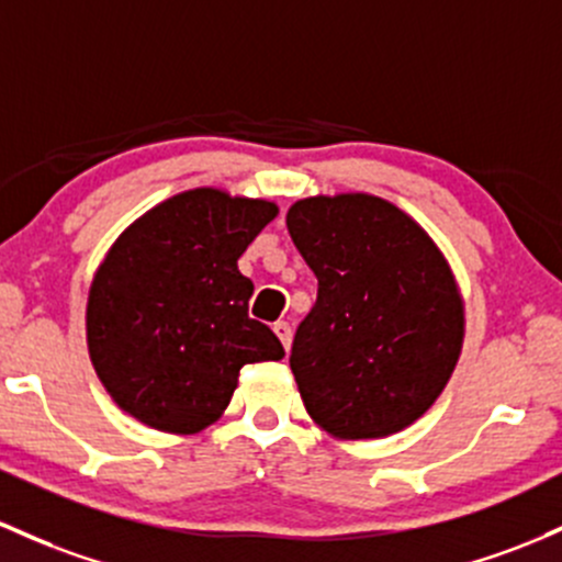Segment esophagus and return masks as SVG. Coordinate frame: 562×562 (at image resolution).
<instances>
[{
	"instance_id": "1",
	"label": "esophagus",
	"mask_w": 562,
	"mask_h": 562,
	"mask_svg": "<svg viewBox=\"0 0 562 562\" xmlns=\"http://www.w3.org/2000/svg\"><path fill=\"white\" fill-rule=\"evenodd\" d=\"M274 333H277V338H280V341H282V347H285V351L291 349V341H293V328H291V323H285V319H280V323H274Z\"/></svg>"
}]
</instances>
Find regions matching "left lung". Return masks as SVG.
Masks as SVG:
<instances>
[{
  "label": "left lung",
  "mask_w": 562,
  "mask_h": 562,
  "mask_svg": "<svg viewBox=\"0 0 562 562\" xmlns=\"http://www.w3.org/2000/svg\"><path fill=\"white\" fill-rule=\"evenodd\" d=\"M288 232L317 277L291 349L306 411L347 440L405 429L448 384L464 338L446 258L416 221L371 194L299 200Z\"/></svg>",
  "instance_id": "8db88e82"
}]
</instances>
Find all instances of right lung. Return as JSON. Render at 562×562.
<instances>
[{"instance_id":"add662e5","label":"right lung","mask_w":562,"mask_h":562,"mask_svg":"<svg viewBox=\"0 0 562 562\" xmlns=\"http://www.w3.org/2000/svg\"><path fill=\"white\" fill-rule=\"evenodd\" d=\"M274 215L267 200L194 189L116 239L90 288L88 344L122 411L159 431H200L245 366L282 360L280 338L250 319L252 282L237 269Z\"/></svg>"}]
</instances>
